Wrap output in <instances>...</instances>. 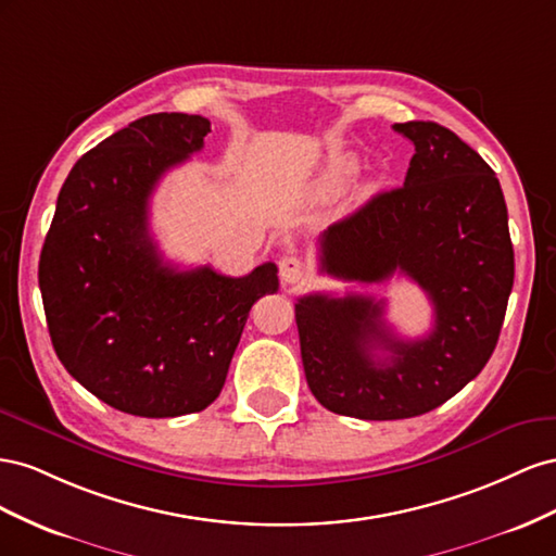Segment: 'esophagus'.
I'll use <instances>...</instances> for the list:
<instances>
[{"label":"esophagus","mask_w":556,"mask_h":556,"mask_svg":"<svg viewBox=\"0 0 556 556\" xmlns=\"http://www.w3.org/2000/svg\"><path fill=\"white\" fill-rule=\"evenodd\" d=\"M279 279L283 287H295L305 281V263L295 256H283L279 261Z\"/></svg>","instance_id":"esophagus-1"}]
</instances>
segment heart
<instances>
[{
  "instance_id": "b5f03b06",
  "label": "heart",
  "mask_w": 556,
  "mask_h": 556,
  "mask_svg": "<svg viewBox=\"0 0 556 556\" xmlns=\"http://www.w3.org/2000/svg\"><path fill=\"white\" fill-rule=\"evenodd\" d=\"M354 172H356V157L354 155H338V157H332L330 165H328L326 181L330 186H340L349 177H352Z\"/></svg>"
}]
</instances>
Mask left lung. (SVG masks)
<instances>
[{
  "label": "left lung",
  "instance_id": "8db88e82",
  "mask_svg": "<svg viewBox=\"0 0 556 556\" xmlns=\"http://www.w3.org/2000/svg\"><path fill=\"white\" fill-rule=\"evenodd\" d=\"M415 144L405 184L319 237L321 273L382 283L405 275L433 305L426 338L401 340L384 300L309 293L295 324L307 384L336 415L391 421L450 401L486 366L515 281L503 190L478 151L431 121L395 123ZM379 348L388 356L379 359Z\"/></svg>",
  "mask_w": 556,
  "mask_h": 556
}]
</instances>
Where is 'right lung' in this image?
I'll list each match as a JSON object with an SVG mask.
<instances>
[{"mask_svg": "<svg viewBox=\"0 0 556 556\" xmlns=\"http://www.w3.org/2000/svg\"><path fill=\"white\" fill-rule=\"evenodd\" d=\"M212 123L151 114L78 157L60 188L39 258L46 324L62 366L135 417H181L216 401L249 309L277 293V265L244 277L163 261L149 202Z\"/></svg>", "mask_w": 556, "mask_h": 556, "instance_id": "add662e5", "label": "right lung"}]
</instances>
